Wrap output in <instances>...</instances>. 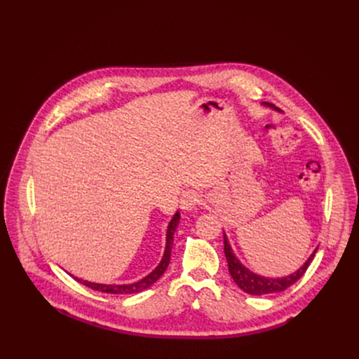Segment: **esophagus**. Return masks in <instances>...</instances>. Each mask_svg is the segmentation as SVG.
I'll return each mask as SVG.
<instances>
[{
  "label": "esophagus",
  "mask_w": 359,
  "mask_h": 359,
  "mask_svg": "<svg viewBox=\"0 0 359 359\" xmlns=\"http://www.w3.org/2000/svg\"><path fill=\"white\" fill-rule=\"evenodd\" d=\"M199 202V195L195 191H184L180 196V208L183 211H194Z\"/></svg>",
  "instance_id": "34e87169"
}]
</instances>
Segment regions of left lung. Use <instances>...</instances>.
Wrapping results in <instances>:
<instances>
[{
  "label": "left lung",
  "mask_w": 359,
  "mask_h": 359,
  "mask_svg": "<svg viewBox=\"0 0 359 359\" xmlns=\"http://www.w3.org/2000/svg\"><path fill=\"white\" fill-rule=\"evenodd\" d=\"M316 252H317V249H314V252L310 255V257L304 262V265L298 268L295 272L285 275V276H279V278H269V276L255 273L253 271L244 266L243 263L238 260V257L234 255L227 234L224 233V253H225V257H227L229 272H230L231 278L234 279L236 284L238 285V288L250 295H266V294L285 291L288 287L295 284V282L304 275V272L310 266V263H311Z\"/></svg>",
  "instance_id": "1"
}]
</instances>
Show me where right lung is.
I'll list each match as a JSON object with an SVG mask.
<instances>
[{
	"label": "right lung",
	"instance_id": "right-lung-1",
	"mask_svg": "<svg viewBox=\"0 0 359 359\" xmlns=\"http://www.w3.org/2000/svg\"><path fill=\"white\" fill-rule=\"evenodd\" d=\"M180 221V212L176 211V214L173 215V218L170 219L168 225H167V233H165V249H164V255L160 260V263L157 265V268L149 272L147 276H144L142 279L134 282V284H122V285H116V284H97V282H90V280H84L81 278L72 276L75 280H79L80 284L94 290V291H100V292H107V294H135V292H141L147 288H149L151 285L154 284L160 279V276L165 272L168 262H170V253H172V248H173V236L175 231L177 229Z\"/></svg>",
	"mask_w": 359,
	"mask_h": 359
}]
</instances>
